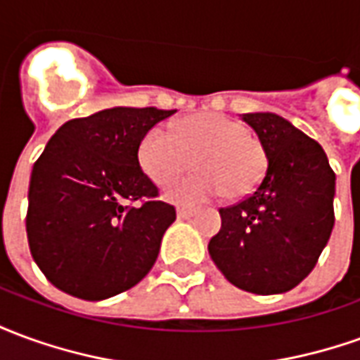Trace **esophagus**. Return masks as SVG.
Listing matches in <instances>:
<instances>
[{
  "label": "esophagus",
  "mask_w": 360,
  "mask_h": 360,
  "mask_svg": "<svg viewBox=\"0 0 360 360\" xmlns=\"http://www.w3.org/2000/svg\"><path fill=\"white\" fill-rule=\"evenodd\" d=\"M193 214H195V208H187V206H181V208H177V218L179 219L191 218Z\"/></svg>",
  "instance_id": "34e87169"
}]
</instances>
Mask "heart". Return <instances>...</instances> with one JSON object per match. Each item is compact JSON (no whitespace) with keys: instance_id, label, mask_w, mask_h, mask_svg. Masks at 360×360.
<instances>
[{"instance_id":"1","label":"heart","mask_w":360,"mask_h":360,"mask_svg":"<svg viewBox=\"0 0 360 360\" xmlns=\"http://www.w3.org/2000/svg\"><path fill=\"white\" fill-rule=\"evenodd\" d=\"M200 169L165 191L179 204H200L224 193L239 198L252 193L266 169V150L241 121L204 111L183 117L173 134L152 127L139 142V165L156 185H165L191 169Z\"/></svg>"}]
</instances>
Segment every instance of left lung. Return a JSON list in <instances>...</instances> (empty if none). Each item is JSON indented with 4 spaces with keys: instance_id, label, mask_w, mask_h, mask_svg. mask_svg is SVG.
Returning <instances> with one entry per match:
<instances>
[{
    "instance_id": "1",
    "label": "left lung",
    "mask_w": 360,
    "mask_h": 360,
    "mask_svg": "<svg viewBox=\"0 0 360 360\" xmlns=\"http://www.w3.org/2000/svg\"><path fill=\"white\" fill-rule=\"evenodd\" d=\"M268 167L255 193L219 208L208 243L229 283L257 295L285 293L309 276L332 235L335 173L316 141L276 113H243Z\"/></svg>"
}]
</instances>
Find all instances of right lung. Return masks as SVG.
Returning a JSON list of instances; mask_svg holds the SVG:
<instances>
[{
    "instance_id": "add662e5",
    "label": "right lung",
    "mask_w": 360,
    "mask_h": 360,
    "mask_svg": "<svg viewBox=\"0 0 360 360\" xmlns=\"http://www.w3.org/2000/svg\"><path fill=\"white\" fill-rule=\"evenodd\" d=\"M173 113L111 108L71 119L36 160L28 247L63 293L102 301L136 285L154 266L175 208L158 200V187L139 165V142Z\"/></svg>"
}]
</instances>
